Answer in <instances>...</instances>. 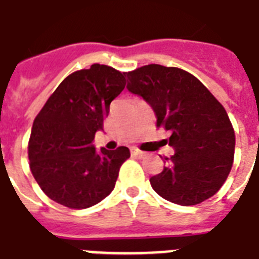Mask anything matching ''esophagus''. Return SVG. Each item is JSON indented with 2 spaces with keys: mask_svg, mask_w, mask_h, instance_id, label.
Returning <instances> with one entry per match:
<instances>
[{
  "mask_svg": "<svg viewBox=\"0 0 259 259\" xmlns=\"http://www.w3.org/2000/svg\"><path fill=\"white\" fill-rule=\"evenodd\" d=\"M132 155H134V157H138V158H142L145 155L144 151L138 150V149H132Z\"/></svg>",
  "mask_w": 259,
  "mask_h": 259,
  "instance_id": "34e87169",
  "label": "esophagus"
}]
</instances>
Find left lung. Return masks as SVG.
<instances>
[{"instance_id":"8db88e82","label":"left lung","mask_w":259,"mask_h":259,"mask_svg":"<svg viewBox=\"0 0 259 259\" xmlns=\"http://www.w3.org/2000/svg\"><path fill=\"white\" fill-rule=\"evenodd\" d=\"M127 74V90L150 105L157 127L170 137L174 154L150 178L170 202L198 205L225 184L234 161L235 134L225 108L194 75L180 68L145 65Z\"/></svg>"}]
</instances>
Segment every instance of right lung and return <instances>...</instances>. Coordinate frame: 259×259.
I'll return each instance as SVG.
<instances>
[{
  "label": "right lung",
  "instance_id": "right-lung-1",
  "mask_svg": "<svg viewBox=\"0 0 259 259\" xmlns=\"http://www.w3.org/2000/svg\"><path fill=\"white\" fill-rule=\"evenodd\" d=\"M125 85V73L94 64L68 75L37 114L27 146L29 165L54 202L86 209L113 191L130 151L126 146L97 151L93 141Z\"/></svg>",
  "mask_w": 259,
  "mask_h": 259
}]
</instances>
